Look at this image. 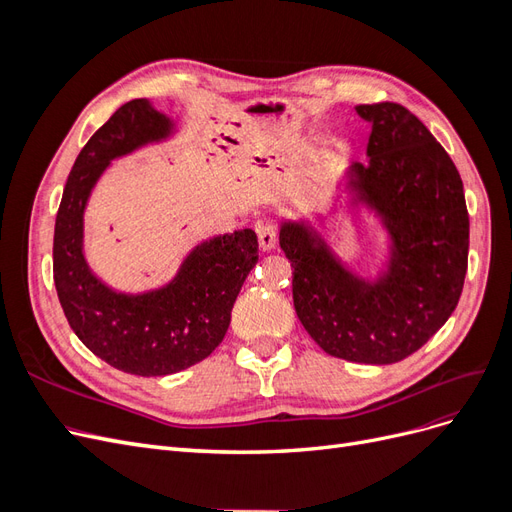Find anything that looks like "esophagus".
Wrapping results in <instances>:
<instances>
[{"label": "esophagus", "mask_w": 512, "mask_h": 512, "mask_svg": "<svg viewBox=\"0 0 512 512\" xmlns=\"http://www.w3.org/2000/svg\"><path fill=\"white\" fill-rule=\"evenodd\" d=\"M277 237H280V228H277L275 224H262L258 228V243L262 250H273V247L277 245Z\"/></svg>", "instance_id": "esophagus-1"}]
</instances>
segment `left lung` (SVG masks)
<instances>
[{"instance_id":"8db88e82","label":"left lung","mask_w":512,"mask_h":512,"mask_svg":"<svg viewBox=\"0 0 512 512\" xmlns=\"http://www.w3.org/2000/svg\"><path fill=\"white\" fill-rule=\"evenodd\" d=\"M356 113L371 123L369 164H352L350 183L389 230L386 273L359 280L305 224L286 222L280 245L292 267L294 309L314 342L337 359L391 365L425 346L455 312L470 218L459 170L421 119L397 102L359 104Z\"/></svg>"}]
</instances>
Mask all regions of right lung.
<instances>
[{
	"instance_id": "1",
	"label": "right lung",
	"mask_w": 512,
	"mask_h": 512,
	"mask_svg": "<svg viewBox=\"0 0 512 512\" xmlns=\"http://www.w3.org/2000/svg\"><path fill=\"white\" fill-rule=\"evenodd\" d=\"M173 123L147 100H132L89 138L61 196L53 237V280L76 337L115 369L168 376L218 348L232 305L258 262L256 232L245 228L200 243L168 286L121 294L89 271L83 256V211L91 188L113 158L160 141Z\"/></svg>"
}]
</instances>
